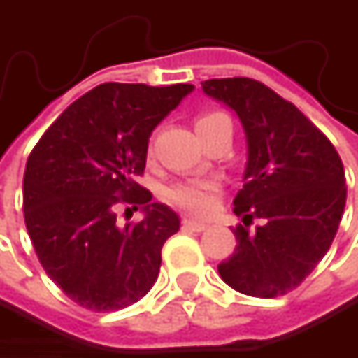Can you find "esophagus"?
Returning a JSON list of instances; mask_svg holds the SVG:
<instances>
[{"mask_svg":"<svg viewBox=\"0 0 358 358\" xmlns=\"http://www.w3.org/2000/svg\"><path fill=\"white\" fill-rule=\"evenodd\" d=\"M182 226H184V228H188V230H192V232H203V230H207V228H209V224H205V222H196V220H190V217H184V220H182Z\"/></svg>","mask_w":358,"mask_h":358,"instance_id":"34e87169","label":"esophagus"}]
</instances>
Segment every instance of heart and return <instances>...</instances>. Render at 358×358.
I'll return each instance as SVG.
<instances>
[{
    "instance_id": "1",
    "label": "heart",
    "mask_w": 358,
    "mask_h": 358,
    "mask_svg": "<svg viewBox=\"0 0 358 358\" xmlns=\"http://www.w3.org/2000/svg\"><path fill=\"white\" fill-rule=\"evenodd\" d=\"M224 124H230V120L222 111H203L194 120V126H196V132L201 138H207L213 130H217ZM220 194H222V186L217 180L190 178L180 180V182H174L172 186H168L166 201L188 215L205 217L215 211V207L220 203Z\"/></svg>"
}]
</instances>
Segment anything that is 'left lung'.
Segmentation results:
<instances>
[{
  "label": "left lung",
  "instance_id": "obj_1",
  "mask_svg": "<svg viewBox=\"0 0 358 358\" xmlns=\"http://www.w3.org/2000/svg\"><path fill=\"white\" fill-rule=\"evenodd\" d=\"M203 91L232 108L247 132L245 186L234 199L243 217L236 249L217 265L222 280L257 299L288 294L331 247L344 205V166L322 130L252 78H211ZM257 219L259 224L249 231Z\"/></svg>",
  "mask_w": 358,
  "mask_h": 358
}]
</instances>
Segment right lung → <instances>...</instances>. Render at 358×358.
<instances>
[{"label":"right lung","instance_id":"right-lung-1","mask_svg":"<svg viewBox=\"0 0 358 358\" xmlns=\"http://www.w3.org/2000/svg\"><path fill=\"white\" fill-rule=\"evenodd\" d=\"M192 85L103 83L76 99L38 138L24 170V224L45 273L76 305L106 313L134 305L155 284L162 247L180 217L136 178L153 128ZM143 208L141 222L117 226Z\"/></svg>","mask_w":358,"mask_h":358}]
</instances>
